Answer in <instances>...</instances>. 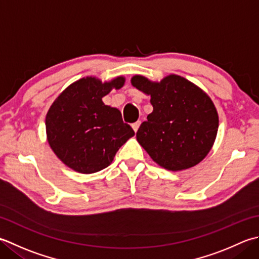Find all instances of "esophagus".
I'll use <instances>...</instances> for the list:
<instances>
[{"mask_svg":"<svg viewBox=\"0 0 259 259\" xmlns=\"http://www.w3.org/2000/svg\"><path fill=\"white\" fill-rule=\"evenodd\" d=\"M139 125H140V122H139V121H137V122H135V123L131 124V126H133V129L135 130V133H137V130L139 129Z\"/></svg>","mask_w":259,"mask_h":259,"instance_id":"34e87169","label":"esophagus"}]
</instances>
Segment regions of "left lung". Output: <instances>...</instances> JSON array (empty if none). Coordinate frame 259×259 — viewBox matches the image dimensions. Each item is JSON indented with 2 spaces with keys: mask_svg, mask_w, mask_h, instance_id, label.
Here are the masks:
<instances>
[{
  "mask_svg": "<svg viewBox=\"0 0 259 259\" xmlns=\"http://www.w3.org/2000/svg\"><path fill=\"white\" fill-rule=\"evenodd\" d=\"M131 84L151 98L153 112L137 131V140L151 158L169 170L199 164L210 151L219 126L209 96L177 75L167 76L160 83L136 75Z\"/></svg>",
  "mask_w": 259,
  "mask_h": 259,
  "instance_id": "8db88e82",
  "label": "left lung"
}]
</instances>
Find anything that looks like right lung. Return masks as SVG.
Segmentation results:
<instances>
[{
	"instance_id": "add662e5",
	"label": "right lung",
	"mask_w": 259,
	"mask_h": 259,
	"mask_svg": "<svg viewBox=\"0 0 259 259\" xmlns=\"http://www.w3.org/2000/svg\"><path fill=\"white\" fill-rule=\"evenodd\" d=\"M123 83V77L110 83L82 78L50 106L46 116L48 143L65 165L83 174L99 171L112 163L120 147L135 135L120 111L102 102L104 95Z\"/></svg>"
}]
</instances>
